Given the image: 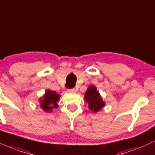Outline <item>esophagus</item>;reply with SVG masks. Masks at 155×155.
I'll return each mask as SVG.
<instances>
[{"label":"esophagus","instance_id":"1","mask_svg":"<svg viewBox=\"0 0 155 155\" xmlns=\"http://www.w3.org/2000/svg\"><path fill=\"white\" fill-rule=\"evenodd\" d=\"M68 92H76V89L75 88H71V89H68Z\"/></svg>","mask_w":155,"mask_h":155}]
</instances>
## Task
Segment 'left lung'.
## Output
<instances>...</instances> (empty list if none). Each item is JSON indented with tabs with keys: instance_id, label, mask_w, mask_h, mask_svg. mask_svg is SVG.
I'll list each match as a JSON object with an SVG mask.
<instances>
[{
	"instance_id": "obj_1",
	"label": "left lung",
	"mask_w": 155,
	"mask_h": 155,
	"mask_svg": "<svg viewBox=\"0 0 155 155\" xmlns=\"http://www.w3.org/2000/svg\"><path fill=\"white\" fill-rule=\"evenodd\" d=\"M84 100L89 104V108L94 113H96L105 106V102L99 94L94 86H89L85 93Z\"/></svg>"
}]
</instances>
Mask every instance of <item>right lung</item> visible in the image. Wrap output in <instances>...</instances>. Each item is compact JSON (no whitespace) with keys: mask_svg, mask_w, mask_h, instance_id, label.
Segmentation results:
<instances>
[{"mask_svg":"<svg viewBox=\"0 0 155 155\" xmlns=\"http://www.w3.org/2000/svg\"><path fill=\"white\" fill-rule=\"evenodd\" d=\"M59 98L60 95L55 92L47 90L43 98L40 99L41 107L45 112H51L53 108H56L58 107L57 102L59 100Z\"/></svg>","mask_w":155,"mask_h":155,"instance_id":"1","label":"right lung"}]
</instances>
